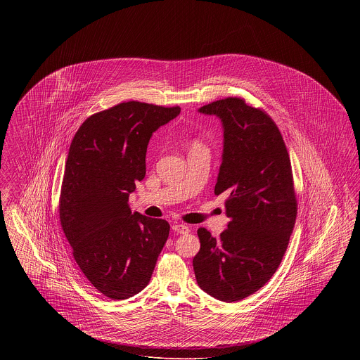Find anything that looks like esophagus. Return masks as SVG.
Segmentation results:
<instances>
[{
    "label": "esophagus",
    "instance_id": "obj_1",
    "mask_svg": "<svg viewBox=\"0 0 360 360\" xmlns=\"http://www.w3.org/2000/svg\"><path fill=\"white\" fill-rule=\"evenodd\" d=\"M172 231L179 233V235H185V233L188 232V225H184V224H174L172 225Z\"/></svg>",
    "mask_w": 360,
    "mask_h": 360
}]
</instances>
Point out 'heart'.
<instances>
[{"instance_id": "obj_1", "label": "heart", "mask_w": 360, "mask_h": 360, "mask_svg": "<svg viewBox=\"0 0 360 360\" xmlns=\"http://www.w3.org/2000/svg\"><path fill=\"white\" fill-rule=\"evenodd\" d=\"M197 144H200V143H197V141H195V143H193V146H197Z\"/></svg>"}]
</instances>
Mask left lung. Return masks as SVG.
Masks as SVG:
<instances>
[{"mask_svg": "<svg viewBox=\"0 0 360 360\" xmlns=\"http://www.w3.org/2000/svg\"><path fill=\"white\" fill-rule=\"evenodd\" d=\"M223 122V162L214 194H225L228 228L213 238L197 231L193 259L198 286L212 297L240 301L266 285L286 252L297 217L290 158L273 119L243 98L204 105Z\"/></svg>", "mask_w": 360, "mask_h": 360, "instance_id": "1", "label": "left lung"}]
</instances>
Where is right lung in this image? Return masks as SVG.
I'll use <instances>...</instances> for the list:
<instances>
[{
    "instance_id": "right-lung-1",
    "label": "right lung",
    "mask_w": 360,
    "mask_h": 360,
    "mask_svg": "<svg viewBox=\"0 0 360 360\" xmlns=\"http://www.w3.org/2000/svg\"><path fill=\"white\" fill-rule=\"evenodd\" d=\"M179 113V106L121 103L87 117L70 144L60 225L81 271L112 300L148 285L169 238V223L132 213L128 197L146 175L153 134Z\"/></svg>"
}]
</instances>
